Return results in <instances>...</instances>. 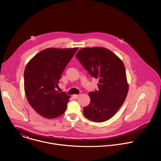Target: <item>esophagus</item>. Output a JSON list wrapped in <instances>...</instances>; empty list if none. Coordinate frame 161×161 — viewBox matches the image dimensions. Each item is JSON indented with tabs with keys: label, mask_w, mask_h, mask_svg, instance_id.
Masks as SVG:
<instances>
[{
	"label": "esophagus",
	"mask_w": 161,
	"mask_h": 161,
	"mask_svg": "<svg viewBox=\"0 0 161 161\" xmlns=\"http://www.w3.org/2000/svg\"><path fill=\"white\" fill-rule=\"evenodd\" d=\"M78 97V95H77V94H74L72 96V98L73 99H76Z\"/></svg>",
	"instance_id": "1"
}]
</instances>
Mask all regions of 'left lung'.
Listing matches in <instances>:
<instances>
[{
  "instance_id": "1",
  "label": "left lung",
  "mask_w": 161,
  "mask_h": 161,
  "mask_svg": "<svg viewBox=\"0 0 161 161\" xmlns=\"http://www.w3.org/2000/svg\"><path fill=\"white\" fill-rule=\"evenodd\" d=\"M76 56L89 74L99 79V90L88 93L90 103L83 108L84 115L92 122H105L117 112L127 97L125 65L118 56L102 47L81 48Z\"/></svg>"
}]
</instances>
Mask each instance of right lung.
<instances>
[{
  "label": "right lung",
  "instance_id": "1",
  "mask_svg": "<svg viewBox=\"0 0 161 161\" xmlns=\"http://www.w3.org/2000/svg\"><path fill=\"white\" fill-rule=\"evenodd\" d=\"M78 48L44 49L27 64L24 89L32 108L46 119H55L65 112L70 96L56 90L67 64Z\"/></svg>",
  "mask_w": 161,
  "mask_h": 161
}]
</instances>
